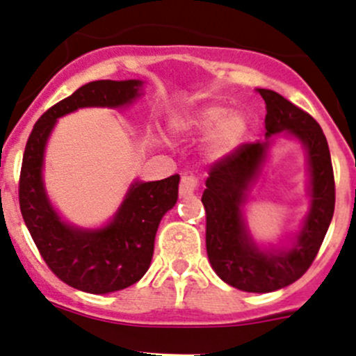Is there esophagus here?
Segmentation results:
<instances>
[{"label": "esophagus", "mask_w": 356, "mask_h": 356, "mask_svg": "<svg viewBox=\"0 0 356 356\" xmlns=\"http://www.w3.org/2000/svg\"><path fill=\"white\" fill-rule=\"evenodd\" d=\"M200 181H197L196 175L193 174H182L181 184H179V194L181 196H191V194L196 193Z\"/></svg>", "instance_id": "esophagus-1"}]
</instances>
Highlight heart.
I'll use <instances>...</instances> for the list:
<instances>
[{"instance_id":"b5f03b06","label":"heart","mask_w":356,"mask_h":356,"mask_svg":"<svg viewBox=\"0 0 356 356\" xmlns=\"http://www.w3.org/2000/svg\"><path fill=\"white\" fill-rule=\"evenodd\" d=\"M181 129L188 133H209L207 153L211 159H222L241 145L247 133V121L238 112H230L223 106L209 104L194 112L181 122Z\"/></svg>"}]
</instances>
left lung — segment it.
Instances as JSON below:
<instances>
[{"label":"left lung","mask_w":356,"mask_h":356,"mask_svg":"<svg viewBox=\"0 0 356 356\" xmlns=\"http://www.w3.org/2000/svg\"><path fill=\"white\" fill-rule=\"evenodd\" d=\"M257 92L266 102V136L288 131L305 145L310 168V211L290 250L263 252L254 245L242 220V204L259 172L268 143H242L209 165L203 207L207 211V250L216 275L234 288L268 293L291 285L310 268L334 213V172L319 122L273 90Z\"/></svg>","instance_id":"1"}]
</instances>
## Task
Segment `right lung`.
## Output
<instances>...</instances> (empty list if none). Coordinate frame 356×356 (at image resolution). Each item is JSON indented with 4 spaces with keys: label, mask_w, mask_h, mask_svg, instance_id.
<instances>
[{
    "label": "right lung",
    "mask_w": 356,
    "mask_h": 356,
    "mask_svg": "<svg viewBox=\"0 0 356 356\" xmlns=\"http://www.w3.org/2000/svg\"><path fill=\"white\" fill-rule=\"evenodd\" d=\"M140 80L90 81L54 104L33 124L22 160L18 201L40 256L66 285L111 293L134 285L148 271L160 220L177 201L179 174L134 182L118 215L100 230H78L59 220L42 186L46 141L56 119L80 107H121L138 97Z\"/></svg>",
    "instance_id": "right-lung-1"
}]
</instances>
